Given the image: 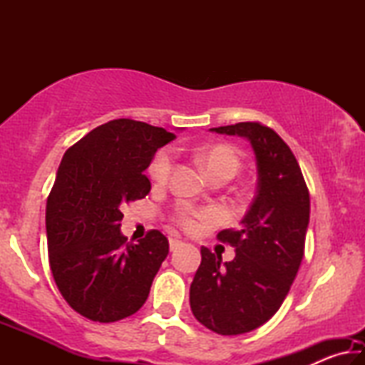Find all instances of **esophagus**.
<instances>
[{"label":"esophagus","mask_w":365,"mask_h":365,"mask_svg":"<svg viewBox=\"0 0 365 365\" xmlns=\"http://www.w3.org/2000/svg\"><path fill=\"white\" fill-rule=\"evenodd\" d=\"M169 246H170V251H175V250H178V248H182L183 242H182V240H177V238H170Z\"/></svg>","instance_id":"1"}]
</instances>
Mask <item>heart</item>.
<instances>
[{"instance_id":"heart-1","label":"heart","mask_w":365,"mask_h":365,"mask_svg":"<svg viewBox=\"0 0 365 365\" xmlns=\"http://www.w3.org/2000/svg\"><path fill=\"white\" fill-rule=\"evenodd\" d=\"M197 159L205 165L209 175H219L227 174L233 177L240 169V156L237 150L225 145H214L206 146L197 150L196 153ZM174 169V153L168 148L156 153L153 163L150 165V175L156 183H165L169 180ZM177 222L180 224L185 230H195L200 227L202 222H211L215 219V214L209 209H193L188 206H183L178 209L177 212Z\"/></svg>"}]
</instances>
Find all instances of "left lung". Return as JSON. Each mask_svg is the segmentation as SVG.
Wrapping results in <instances>:
<instances>
[{"mask_svg": "<svg viewBox=\"0 0 365 365\" xmlns=\"http://www.w3.org/2000/svg\"><path fill=\"white\" fill-rule=\"evenodd\" d=\"M212 132L250 140L257 160V193L238 230L217 240L235 248L222 264L202 246L201 264L190 287L193 316L219 335H242L279 311L304 256L311 200L289 146L261 122L215 127Z\"/></svg>", "mask_w": 365, "mask_h": 365, "instance_id": "1", "label": "left lung"}]
</instances>
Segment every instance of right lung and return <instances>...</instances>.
Listing matches in <instances>:
<instances>
[{
  "mask_svg": "<svg viewBox=\"0 0 365 365\" xmlns=\"http://www.w3.org/2000/svg\"><path fill=\"white\" fill-rule=\"evenodd\" d=\"M174 138L150 123L115 119L86 133L61 160L46 201L48 256L61 294L80 316L109 324L145 304L169 240L150 230L128 243L120 209L150 193L145 170Z\"/></svg>",
  "mask_w": 365,
  "mask_h": 365,
  "instance_id": "add662e5",
  "label": "right lung"
}]
</instances>
